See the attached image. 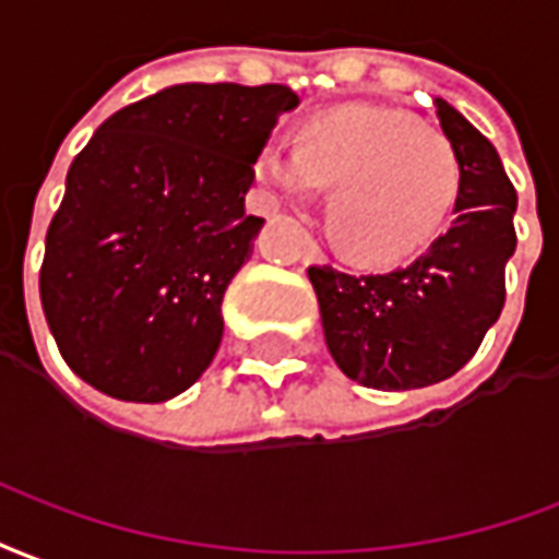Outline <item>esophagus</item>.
<instances>
[{"label":"esophagus","mask_w":559,"mask_h":559,"mask_svg":"<svg viewBox=\"0 0 559 559\" xmlns=\"http://www.w3.org/2000/svg\"><path fill=\"white\" fill-rule=\"evenodd\" d=\"M307 259H309V262H324V255H321L319 243H309V247H307Z\"/></svg>","instance_id":"esophagus-1"}]
</instances>
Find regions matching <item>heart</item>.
Listing matches in <instances>:
<instances>
[{
	"instance_id": "1",
	"label": "heart",
	"mask_w": 559,
	"mask_h": 559,
	"mask_svg": "<svg viewBox=\"0 0 559 559\" xmlns=\"http://www.w3.org/2000/svg\"><path fill=\"white\" fill-rule=\"evenodd\" d=\"M267 199L307 205L333 185L330 223L366 262H396L438 231L459 193L441 133L399 109L336 107L304 121L300 145L274 136L252 163Z\"/></svg>"
}]
</instances>
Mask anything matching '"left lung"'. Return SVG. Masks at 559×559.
<instances>
[{
	"instance_id": "8db88e82",
	"label": "left lung",
	"mask_w": 559,
	"mask_h": 559,
	"mask_svg": "<svg viewBox=\"0 0 559 559\" xmlns=\"http://www.w3.org/2000/svg\"><path fill=\"white\" fill-rule=\"evenodd\" d=\"M459 160L452 223L414 262L386 274H345L312 264L321 328L333 360L372 390H417L462 369L507 300L519 195L495 145L455 107L435 97Z\"/></svg>"
}]
</instances>
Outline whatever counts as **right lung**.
I'll return each instance as SVG.
<instances>
[{"label": "right lung", "instance_id": "obj_1", "mask_svg": "<svg viewBox=\"0 0 559 559\" xmlns=\"http://www.w3.org/2000/svg\"><path fill=\"white\" fill-rule=\"evenodd\" d=\"M288 85L181 83L109 116L68 169L40 264L64 364L121 402H166L223 340V295L264 219L243 211Z\"/></svg>", "mask_w": 559, "mask_h": 559}]
</instances>
